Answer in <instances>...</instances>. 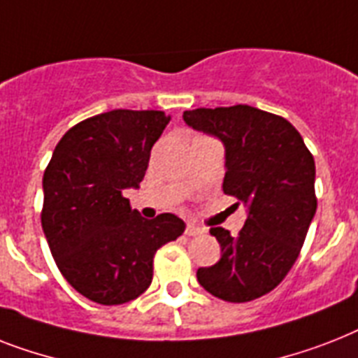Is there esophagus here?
I'll use <instances>...</instances> for the list:
<instances>
[{
	"label": "esophagus",
	"instance_id": "34e87169",
	"mask_svg": "<svg viewBox=\"0 0 358 358\" xmlns=\"http://www.w3.org/2000/svg\"><path fill=\"white\" fill-rule=\"evenodd\" d=\"M185 234L191 235V237H194V235L204 234V229L199 228V226H196V224H187V226H185Z\"/></svg>",
	"mask_w": 358,
	"mask_h": 358
}]
</instances>
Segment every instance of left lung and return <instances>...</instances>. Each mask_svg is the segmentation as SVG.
<instances>
[{"mask_svg":"<svg viewBox=\"0 0 358 358\" xmlns=\"http://www.w3.org/2000/svg\"><path fill=\"white\" fill-rule=\"evenodd\" d=\"M187 127L224 145V189L246 208L237 237L211 228L220 259L196 270L215 298L243 303L283 281L316 213L315 158L287 119L248 104L184 112Z\"/></svg>","mask_w":358,"mask_h":358,"instance_id":"left-lung-1","label":"left lung"}]
</instances>
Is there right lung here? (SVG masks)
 <instances>
[{
	"label": "right lung",
	"mask_w": 358,
	"mask_h": 358,
	"mask_svg": "<svg viewBox=\"0 0 358 358\" xmlns=\"http://www.w3.org/2000/svg\"><path fill=\"white\" fill-rule=\"evenodd\" d=\"M171 115L112 110L64 134L43 173L42 228L58 270L101 305L136 300L152 281L154 254L184 234L173 213L143 219L124 189H138Z\"/></svg>",
	"instance_id": "add662e5"
}]
</instances>
